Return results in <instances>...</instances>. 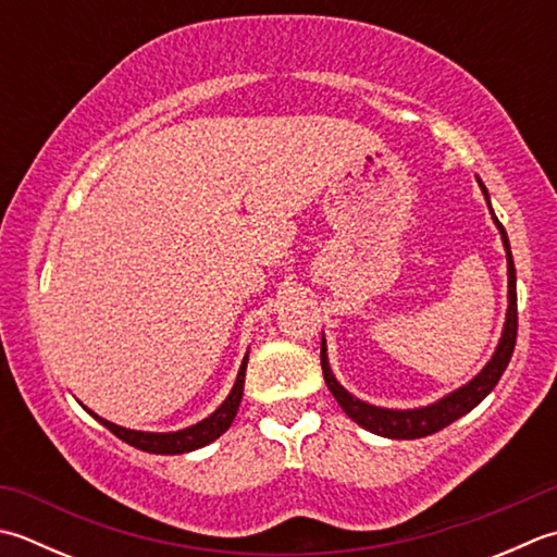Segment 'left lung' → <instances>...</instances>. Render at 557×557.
I'll return each mask as SVG.
<instances>
[{"label":"left lung","mask_w":557,"mask_h":557,"mask_svg":"<svg viewBox=\"0 0 557 557\" xmlns=\"http://www.w3.org/2000/svg\"><path fill=\"white\" fill-rule=\"evenodd\" d=\"M478 185L485 195V202L490 207V195L487 188L483 185V181L478 178ZM490 214L499 228V236H503V244L507 250V319H505V329H503V337H499L497 350L493 355V359L481 369V374L473 376L468 381L466 386L451 391L444 398H440L437 403L424 408H412V410H394V408H379V406H369V403L355 398L350 391H345L337 379L331 372L329 364V347H325V337H321V369H323V379L325 386L333 394V398L337 400V406L345 410V416L355 420L359 428H364L369 432L379 434V437H388V440H420L428 437V434H434L444 430L446 424H451L454 420H459L466 412H471L478 403H481L490 391L497 386L499 376L505 374V369L511 359V352H515L517 345V270H515V260H511V248H509V238L505 226L499 224V220L490 207Z\"/></svg>","instance_id":"obj_1"}]
</instances>
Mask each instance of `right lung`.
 Wrapping results in <instances>:
<instances>
[{"mask_svg": "<svg viewBox=\"0 0 557 557\" xmlns=\"http://www.w3.org/2000/svg\"><path fill=\"white\" fill-rule=\"evenodd\" d=\"M246 364H248V355L244 357L242 369H238V376H236V384L232 388V394L226 396V400L222 403L220 408H216L210 418L200 420L198 424H190V428L178 430V432H139V430H127V428H120V424L108 422L103 418H98L94 410L86 408L91 418H96L98 422L103 424V428L111 430L117 440L127 442L129 446H135V449L141 451H149V454H188L200 449V446H207L210 442H214L216 437H222V434L228 430V424L234 422L236 418V410H238V403H242L244 396V381H246Z\"/></svg>", "mask_w": 557, "mask_h": 557, "instance_id": "right-lung-1", "label": "right lung"}]
</instances>
